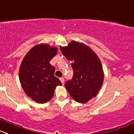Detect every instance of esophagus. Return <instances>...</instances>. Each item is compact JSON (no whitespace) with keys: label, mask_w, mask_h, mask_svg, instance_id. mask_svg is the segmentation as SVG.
Masks as SVG:
<instances>
[{"label":"esophagus","mask_w":134,"mask_h":134,"mask_svg":"<svg viewBox=\"0 0 134 134\" xmlns=\"http://www.w3.org/2000/svg\"><path fill=\"white\" fill-rule=\"evenodd\" d=\"M59 80L61 81V82L62 84H63V83H64V78H63V77H61V78H59Z\"/></svg>","instance_id":"34e87169"}]
</instances>
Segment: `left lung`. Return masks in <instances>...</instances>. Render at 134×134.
<instances>
[{
	"label": "left lung",
	"mask_w": 134,
	"mask_h": 134,
	"mask_svg": "<svg viewBox=\"0 0 134 134\" xmlns=\"http://www.w3.org/2000/svg\"><path fill=\"white\" fill-rule=\"evenodd\" d=\"M60 49L67 59L73 61V77L65 86L75 100L86 103L97 95L103 84L100 60L88 46L75 41H71Z\"/></svg>",
	"instance_id": "obj_1"
}]
</instances>
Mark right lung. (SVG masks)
I'll list each match as a JSON object with an SVG mask.
<instances>
[{
	"label": "right lung",
	"instance_id": "right-lung-1",
	"mask_svg": "<svg viewBox=\"0 0 134 134\" xmlns=\"http://www.w3.org/2000/svg\"><path fill=\"white\" fill-rule=\"evenodd\" d=\"M57 48L46 43L36 45L24 57L19 70V79L25 93L37 103L52 99L56 87L61 85L55 77V67L49 63Z\"/></svg>",
	"mask_w": 134,
	"mask_h": 134
}]
</instances>
